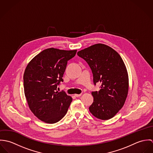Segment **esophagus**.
<instances>
[{
  "label": "esophagus",
  "mask_w": 153,
  "mask_h": 153,
  "mask_svg": "<svg viewBox=\"0 0 153 153\" xmlns=\"http://www.w3.org/2000/svg\"><path fill=\"white\" fill-rule=\"evenodd\" d=\"M74 95H75V97H80V96L81 95V94H75Z\"/></svg>",
  "instance_id": "34e87169"
}]
</instances>
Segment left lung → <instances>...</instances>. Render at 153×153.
Instances as JSON below:
<instances>
[{"label": "left lung", "instance_id": "left-lung-1", "mask_svg": "<svg viewBox=\"0 0 153 153\" xmlns=\"http://www.w3.org/2000/svg\"><path fill=\"white\" fill-rule=\"evenodd\" d=\"M78 55L89 66L95 85L100 82L99 91H92L94 102L91 113L100 120L112 118L123 107L128 91V76L121 56L112 48L98 44L79 51Z\"/></svg>", "mask_w": 153, "mask_h": 153}]
</instances>
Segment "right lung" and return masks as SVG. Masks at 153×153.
Listing matches in <instances>:
<instances>
[{
	"mask_svg": "<svg viewBox=\"0 0 153 153\" xmlns=\"http://www.w3.org/2000/svg\"><path fill=\"white\" fill-rule=\"evenodd\" d=\"M76 50L45 49L28 64L23 75L25 95L29 107L39 120L49 124L60 121L72 101L65 91H57L68 61Z\"/></svg>",
	"mask_w": 153,
	"mask_h": 153,
	"instance_id": "obj_1",
	"label": "right lung"
}]
</instances>
